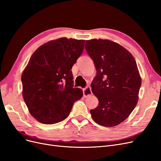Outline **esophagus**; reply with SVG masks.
Wrapping results in <instances>:
<instances>
[{"instance_id": "esophagus-1", "label": "esophagus", "mask_w": 161, "mask_h": 161, "mask_svg": "<svg viewBox=\"0 0 161 161\" xmlns=\"http://www.w3.org/2000/svg\"><path fill=\"white\" fill-rule=\"evenodd\" d=\"M92 95V89L89 86L86 87L84 89H83V96L85 97H87L90 95Z\"/></svg>"}]
</instances>
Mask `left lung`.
I'll return each mask as SVG.
<instances>
[{
    "label": "left lung",
    "mask_w": 161,
    "mask_h": 161,
    "mask_svg": "<svg viewBox=\"0 0 161 161\" xmlns=\"http://www.w3.org/2000/svg\"><path fill=\"white\" fill-rule=\"evenodd\" d=\"M97 75L92 83L98 106L90 110L93 120L113 127L124 121L136 107L142 85L136 60L122 46L108 39L86 41Z\"/></svg>",
    "instance_id": "8db88e82"
}]
</instances>
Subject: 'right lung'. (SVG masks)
I'll return each mask as SVG.
<instances>
[{
  "label": "right lung",
  "mask_w": 161,
  "mask_h": 161,
  "mask_svg": "<svg viewBox=\"0 0 161 161\" xmlns=\"http://www.w3.org/2000/svg\"><path fill=\"white\" fill-rule=\"evenodd\" d=\"M85 40L60 38L35 51L22 75V95L30 114L45 124L68 116L83 92L74 88L72 68L84 49Z\"/></svg>",
  "instance_id": "obj_1"
}]
</instances>
